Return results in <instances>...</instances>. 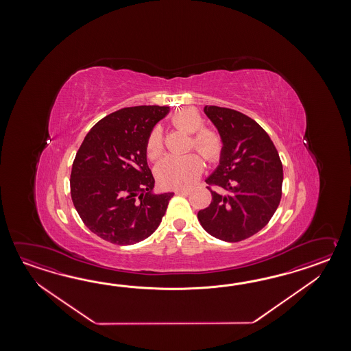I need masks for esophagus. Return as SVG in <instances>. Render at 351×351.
I'll return each instance as SVG.
<instances>
[{
	"mask_svg": "<svg viewBox=\"0 0 351 351\" xmlns=\"http://www.w3.org/2000/svg\"><path fill=\"white\" fill-rule=\"evenodd\" d=\"M176 193H177V194H188V193H189V191H188V189H177V191H176Z\"/></svg>",
	"mask_w": 351,
	"mask_h": 351,
	"instance_id": "obj_1",
	"label": "esophagus"
}]
</instances>
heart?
Here are the masks:
<instances>
[{"instance_id":"1","label":"heart","mask_w":351,"mask_h":351,"mask_svg":"<svg viewBox=\"0 0 351 351\" xmlns=\"http://www.w3.org/2000/svg\"><path fill=\"white\" fill-rule=\"evenodd\" d=\"M173 127L192 135L189 149H195L208 163H216L223 152V139L215 129L204 128L201 114L192 108H184L172 117ZM147 157L156 160L165 152L163 135L159 128L150 132L145 145ZM203 169V160L195 153L182 157H167L157 165L158 180L165 188H186L193 184Z\"/></svg>"}]
</instances>
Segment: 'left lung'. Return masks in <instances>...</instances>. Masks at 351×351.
I'll use <instances>...</instances> for the list:
<instances>
[{"instance_id":"8db88e82","label":"left lung","mask_w":351,"mask_h":351,"mask_svg":"<svg viewBox=\"0 0 351 351\" xmlns=\"http://www.w3.org/2000/svg\"><path fill=\"white\" fill-rule=\"evenodd\" d=\"M204 112L223 139V152L206 180L212 202L198 221L210 236L239 242L261 231L276 212L282 163L269 134L250 117L215 105H206Z\"/></svg>"}]
</instances>
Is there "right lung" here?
<instances>
[{
  "label": "right lung",
  "instance_id": "1",
  "mask_svg": "<svg viewBox=\"0 0 351 351\" xmlns=\"http://www.w3.org/2000/svg\"><path fill=\"white\" fill-rule=\"evenodd\" d=\"M169 106L141 105L106 115L90 129L76 153L70 192L84 224L120 246L148 239L174 193H153L147 139Z\"/></svg>",
  "mask_w": 351,
  "mask_h": 351
}]
</instances>
